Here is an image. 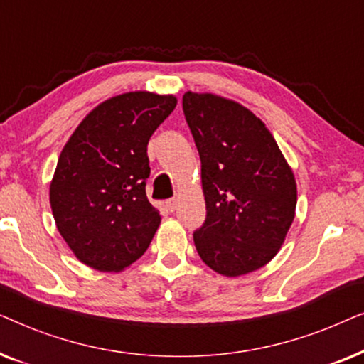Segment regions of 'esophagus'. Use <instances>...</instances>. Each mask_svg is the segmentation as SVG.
<instances>
[{
	"label": "esophagus",
	"instance_id": "esophagus-1",
	"mask_svg": "<svg viewBox=\"0 0 364 364\" xmlns=\"http://www.w3.org/2000/svg\"><path fill=\"white\" fill-rule=\"evenodd\" d=\"M166 205H167L168 210L173 212L177 208V198H168V200L166 202Z\"/></svg>",
	"mask_w": 364,
	"mask_h": 364
}]
</instances>
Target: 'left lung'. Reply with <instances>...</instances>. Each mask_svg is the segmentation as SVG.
Listing matches in <instances>:
<instances>
[{"label":"left lung","mask_w":364,"mask_h":364,"mask_svg":"<svg viewBox=\"0 0 364 364\" xmlns=\"http://www.w3.org/2000/svg\"><path fill=\"white\" fill-rule=\"evenodd\" d=\"M182 109L202 162L207 215L193 232L198 255L225 277L258 270L295 218L291 168L265 124L240 104L186 92Z\"/></svg>","instance_id":"left-lung-1"}]
</instances>
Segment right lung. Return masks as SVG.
<instances>
[{
	"label": "right lung",
	"instance_id": "right-lung-1",
	"mask_svg": "<svg viewBox=\"0 0 364 364\" xmlns=\"http://www.w3.org/2000/svg\"><path fill=\"white\" fill-rule=\"evenodd\" d=\"M176 104L144 91L111 97L64 146L49 200L59 233L87 267L121 272L151 245L161 215L146 196L147 144Z\"/></svg>",
	"mask_w": 364,
	"mask_h": 364
}]
</instances>
